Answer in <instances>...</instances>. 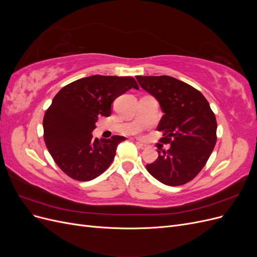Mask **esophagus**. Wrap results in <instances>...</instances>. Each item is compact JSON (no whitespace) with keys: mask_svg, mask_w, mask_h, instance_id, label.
Here are the masks:
<instances>
[{"mask_svg":"<svg viewBox=\"0 0 257 257\" xmlns=\"http://www.w3.org/2000/svg\"><path fill=\"white\" fill-rule=\"evenodd\" d=\"M136 146L138 148H141V149H146V148H147V145H145L143 143H139V142H136Z\"/></svg>","mask_w":257,"mask_h":257,"instance_id":"obj_1","label":"esophagus"}]
</instances>
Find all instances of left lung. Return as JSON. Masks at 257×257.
<instances>
[{"label":"left lung","instance_id":"1","mask_svg":"<svg viewBox=\"0 0 257 257\" xmlns=\"http://www.w3.org/2000/svg\"><path fill=\"white\" fill-rule=\"evenodd\" d=\"M141 87L159 100L164 115L158 125L161 143L170 144L159 152L147 170L170 186L195 178L212 153L216 143V119L206 97L192 85L170 76H136Z\"/></svg>","mask_w":257,"mask_h":257}]
</instances>
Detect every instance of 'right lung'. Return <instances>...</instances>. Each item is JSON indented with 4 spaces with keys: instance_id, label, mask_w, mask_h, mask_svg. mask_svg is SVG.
<instances>
[{
    "instance_id": "1",
    "label": "right lung",
    "mask_w": 257,
    "mask_h": 257,
    "mask_svg": "<svg viewBox=\"0 0 257 257\" xmlns=\"http://www.w3.org/2000/svg\"><path fill=\"white\" fill-rule=\"evenodd\" d=\"M138 90L133 77L94 75L62 88L45 112L44 141L56 164L78 181L98 177L112 163L125 137L93 138L98 116H109L113 100L130 89Z\"/></svg>"
}]
</instances>
